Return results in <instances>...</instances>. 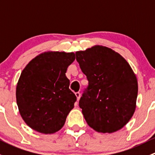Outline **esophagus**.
<instances>
[{
	"instance_id": "1",
	"label": "esophagus",
	"mask_w": 155,
	"mask_h": 155,
	"mask_svg": "<svg viewBox=\"0 0 155 155\" xmlns=\"http://www.w3.org/2000/svg\"><path fill=\"white\" fill-rule=\"evenodd\" d=\"M75 95H76V98H77V101H78L79 100V98H80V93H79V92H76V93L75 94Z\"/></svg>"
}]
</instances>
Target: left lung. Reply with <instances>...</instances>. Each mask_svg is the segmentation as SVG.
<instances>
[{
	"mask_svg": "<svg viewBox=\"0 0 155 155\" xmlns=\"http://www.w3.org/2000/svg\"><path fill=\"white\" fill-rule=\"evenodd\" d=\"M76 56L88 81L79 103L87 124L99 133L121 129L136 109L138 83L132 68L121 54L106 46L76 51Z\"/></svg>",
	"mask_w": 155,
	"mask_h": 155,
	"instance_id": "1",
	"label": "left lung"
}]
</instances>
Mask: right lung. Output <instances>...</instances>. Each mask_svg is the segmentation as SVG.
Returning a JSON list of instances; mask_svg holds the SVG:
<instances>
[{"mask_svg":"<svg viewBox=\"0 0 155 155\" xmlns=\"http://www.w3.org/2000/svg\"><path fill=\"white\" fill-rule=\"evenodd\" d=\"M75 54L46 51L31 61L24 68L16 86V102L25 122L45 134L62 128L76 97L69 88L66 72Z\"/></svg>","mask_w":155,"mask_h":155,"instance_id":"1","label":"right lung"}]
</instances>
